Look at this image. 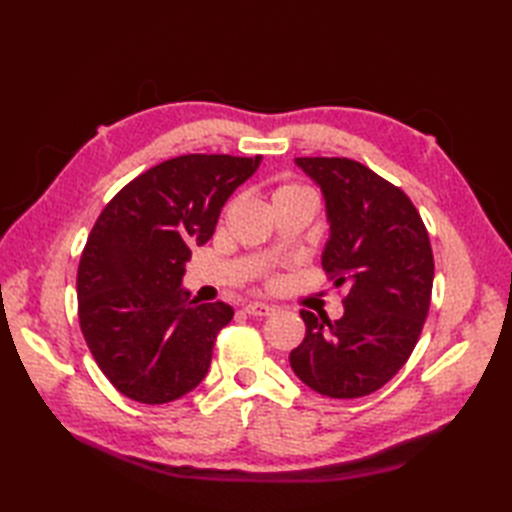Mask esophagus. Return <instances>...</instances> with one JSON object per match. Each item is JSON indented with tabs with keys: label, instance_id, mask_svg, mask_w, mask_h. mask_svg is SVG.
Returning <instances> with one entry per match:
<instances>
[{
	"label": "esophagus",
	"instance_id": "esophagus-1",
	"mask_svg": "<svg viewBox=\"0 0 512 512\" xmlns=\"http://www.w3.org/2000/svg\"><path fill=\"white\" fill-rule=\"evenodd\" d=\"M244 312L253 314V317H268V314H273L275 308L268 306V303H259V301H248L244 306Z\"/></svg>",
	"mask_w": 512,
	"mask_h": 512
}]
</instances>
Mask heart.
I'll list each match as a JSON object with an SVG mask.
<instances>
[{
	"label": "heart",
	"mask_w": 512,
	"mask_h": 512,
	"mask_svg": "<svg viewBox=\"0 0 512 512\" xmlns=\"http://www.w3.org/2000/svg\"><path fill=\"white\" fill-rule=\"evenodd\" d=\"M295 195H312L314 198V193L308 187L288 182V184H279V187L273 191V204H277L281 200H288V198H295Z\"/></svg>",
	"instance_id": "1"
}]
</instances>
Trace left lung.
Returning a JSON list of instances; mask_svg holds the SVG:
<instances>
[{
  "mask_svg": "<svg viewBox=\"0 0 512 512\" xmlns=\"http://www.w3.org/2000/svg\"><path fill=\"white\" fill-rule=\"evenodd\" d=\"M321 187L330 239L321 264L350 281L341 319L301 310L306 339L290 367L330 398H361L398 374L418 343L433 288L429 233L394 184L350 158H295Z\"/></svg>",
  "mask_w": 512,
  "mask_h": 512,
  "instance_id": "8db88e82",
  "label": "left lung"
}]
</instances>
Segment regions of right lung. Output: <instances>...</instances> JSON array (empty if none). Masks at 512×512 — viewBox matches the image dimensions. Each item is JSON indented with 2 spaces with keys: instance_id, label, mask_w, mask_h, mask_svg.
<instances>
[{
  "instance_id": "1",
  "label": "right lung",
  "mask_w": 512,
  "mask_h": 512,
  "mask_svg": "<svg viewBox=\"0 0 512 512\" xmlns=\"http://www.w3.org/2000/svg\"><path fill=\"white\" fill-rule=\"evenodd\" d=\"M262 156L187 154L160 162L118 191L83 248L76 297L94 361L123 396L178 400L209 372L233 308L182 288L191 248L211 239L231 193Z\"/></svg>"
}]
</instances>
